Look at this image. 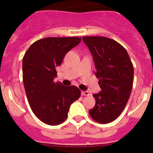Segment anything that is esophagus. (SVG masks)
I'll return each instance as SVG.
<instances>
[{
  "label": "esophagus",
  "instance_id": "1",
  "mask_svg": "<svg viewBox=\"0 0 153 153\" xmlns=\"http://www.w3.org/2000/svg\"><path fill=\"white\" fill-rule=\"evenodd\" d=\"M81 95H83V96H88V95H89V93L87 91H82L81 92Z\"/></svg>",
  "mask_w": 153,
  "mask_h": 153
}]
</instances>
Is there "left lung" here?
Returning <instances> with one entry per match:
<instances>
[{
	"label": "left lung",
	"mask_w": 153,
	"mask_h": 153,
	"mask_svg": "<svg viewBox=\"0 0 153 153\" xmlns=\"http://www.w3.org/2000/svg\"><path fill=\"white\" fill-rule=\"evenodd\" d=\"M82 39L93 57L101 89L93 95L95 105L89 113L96 122L108 124L121 115L127 104L133 84V65L125 48L117 41L98 36Z\"/></svg>",
	"instance_id": "1"
}]
</instances>
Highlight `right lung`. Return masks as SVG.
<instances>
[{
    "instance_id": "1",
    "label": "right lung",
    "mask_w": 153,
    "mask_h": 153,
    "mask_svg": "<svg viewBox=\"0 0 153 153\" xmlns=\"http://www.w3.org/2000/svg\"><path fill=\"white\" fill-rule=\"evenodd\" d=\"M81 38H46L35 41L23 58V82L29 106L36 117L55 126L64 122L69 106L81 96L76 86L54 82L55 68Z\"/></svg>"
}]
</instances>
